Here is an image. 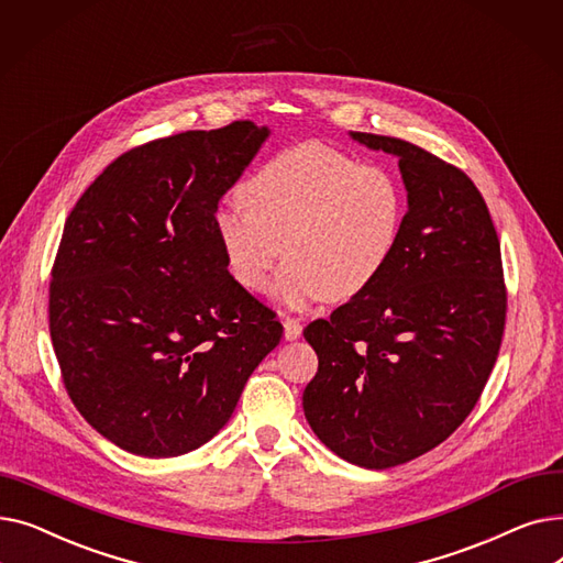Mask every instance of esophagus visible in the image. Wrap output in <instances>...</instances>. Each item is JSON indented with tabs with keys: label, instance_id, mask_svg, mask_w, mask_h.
<instances>
[{
	"label": "esophagus",
	"instance_id": "1",
	"mask_svg": "<svg viewBox=\"0 0 563 563\" xmlns=\"http://www.w3.org/2000/svg\"><path fill=\"white\" fill-rule=\"evenodd\" d=\"M283 329H285V340H287V342L299 340V338H301V331H303L301 321L294 319V317H287V319L283 321Z\"/></svg>",
	"mask_w": 563,
	"mask_h": 563
}]
</instances>
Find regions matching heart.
Segmentation results:
<instances>
[{
	"label": "heart",
	"mask_w": 563,
	"mask_h": 563,
	"mask_svg": "<svg viewBox=\"0 0 563 563\" xmlns=\"http://www.w3.org/2000/svg\"><path fill=\"white\" fill-rule=\"evenodd\" d=\"M242 205H223L212 225L232 280L264 291L283 255L278 297L349 301L390 266L406 223L401 177L383 164H361L323 143H301L260 164L236 189Z\"/></svg>",
	"instance_id": "obj_1"
}]
</instances>
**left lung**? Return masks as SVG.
Returning a JSON list of instances; mask_svg holds the SVG:
<instances>
[{"mask_svg": "<svg viewBox=\"0 0 563 563\" xmlns=\"http://www.w3.org/2000/svg\"><path fill=\"white\" fill-rule=\"evenodd\" d=\"M351 139L399 159L408 212L386 274L303 331L319 358L303 410L340 459L386 470L438 448L475 408L507 289L488 207L461 168L395 136Z\"/></svg>", "mask_w": 563, "mask_h": 563, "instance_id": "8db88e82", "label": "left lung"}]
</instances>
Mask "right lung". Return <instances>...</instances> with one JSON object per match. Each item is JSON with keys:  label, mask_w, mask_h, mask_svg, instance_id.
<instances>
[{"label": "right lung", "mask_w": 563, "mask_h": 563, "mask_svg": "<svg viewBox=\"0 0 563 563\" xmlns=\"http://www.w3.org/2000/svg\"><path fill=\"white\" fill-rule=\"evenodd\" d=\"M269 136L234 121L132 147L66 221L49 335L66 390L121 450L168 459L214 438L283 338L225 269L212 217Z\"/></svg>", "instance_id": "1"}]
</instances>
